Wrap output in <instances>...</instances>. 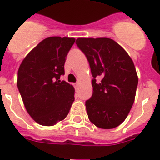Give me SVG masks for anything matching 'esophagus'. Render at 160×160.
Wrapping results in <instances>:
<instances>
[{"label": "esophagus", "instance_id": "1", "mask_svg": "<svg viewBox=\"0 0 160 160\" xmlns=\"http://www.w3.org/2000/svg\"><path fill=\"white\" fill-rule=\"evenodd\" d=\"M78 86H79V84H78V83L74 84V87H78Z\"/></svg>", "mask_w": 160, "mask_h": 160}]
</instances>
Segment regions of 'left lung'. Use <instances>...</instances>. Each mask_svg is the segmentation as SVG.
Segmentation results:
<instances>
[{
  "instance_id": "obj_1",
  "label": "left lung",
  "mask_w": 160,
  "mask_h": 160,
  "mask_svg": "<svg viewBox=\"0 0 160 160\" xmlns=\"http://www.w3.org/2000/svg\"><path fill=\"white\" fill-rule=\"evenodd\" d=\"M87 56L93 79L92 95L86 101L89 120L100 128L119 126L134 104L138 76L134 62L122 47L107 38L76 39ZM100 77L101 80H96Z\"/></svg>"
}]
</instances>
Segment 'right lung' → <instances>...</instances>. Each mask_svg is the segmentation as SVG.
Returning a JSON list of instances; mask_svg holds the SVG:
<instances>
[{
  "label": "right lung",
  "mask_w": 160,
  "mask_h": 160,
  "mask_svg": "<svg viewBox=\"0 0 160 160\" xmlns=\"http://www.w3.org/2000/svg\"><path fill=\"white\" fill-rule=\"evenodd\" d=\"M73 38L50 37L25 57L18 70L17 86L28 114L40 125L63 120L74 101V88L64 80V64Z\"/></svg>",
  "instance_id": "obj_1"
}]
</instances>
